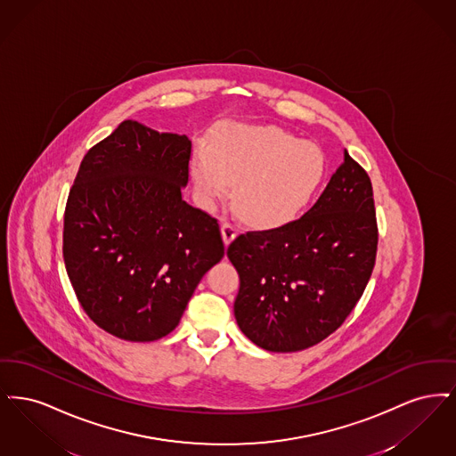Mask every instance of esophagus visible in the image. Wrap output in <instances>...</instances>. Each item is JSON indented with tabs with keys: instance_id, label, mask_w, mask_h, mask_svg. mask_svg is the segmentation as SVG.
<instances>
[{
	"instance_id": "esophagus-1",
	"label": "esophagus",
	"mask_w": 456,
	"mask_h": 456,
	"mask_svg": "<svg viewBox=\"0 0 456 456\" xmlns=\"http://www.w3.org/2000/svg\"><path fill=\"white\" fill-rule=\"evenodd\" d=\"M236 236H238L236 227L231 222H222V239H224L225 246H229Z\"/></svg>"
}]
</instances>
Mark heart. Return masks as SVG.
I'll use <instances>...</instances> for the list:
<instances>
[{
	"mask_svg": "<svg viewBox=\"0 0 456 456\" xmlns=\"http://www.w3.org/2000/svg\"><path fill=\"white\" fill-rule=\"evenodd\" d=\"M328 169L320 145L279 126L232 125L196 145L191 175L207 205L234 190V207L248 224L277 229L303 216Z\"/></svg>",
	"mask_w": 456,
	"mask_h": 456,
	"instance_id": "obj_1",
	"label": "heart"
}]
</instances>
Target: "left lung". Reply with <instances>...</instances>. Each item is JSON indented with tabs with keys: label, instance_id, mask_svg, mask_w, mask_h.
Here are the masks:
<instances>
[{
	"label": "left lung",
	"instance_id": "8db88e82",
	"mask_svg": "<svg viewBox=\"0 0 456 456\" xmlns=\"http://www.w3.org/2000/svg\"><path fill=\"white\" fill-rule=\"evenodd\" d=\"M378 225L368 173L346 151L313 208L279 229L240 234L227 248L239 273L234 316L270 352H297L346 322L372 273Z\"/></svg>",
	"mask_w": 456,
	"mask_h": 456
}]
</instances>
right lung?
Listing matches in <instances>:
<instances>
[{
	"label": "right lung",
	"mask_w": 456,
	"mask_h": 456,
	"mask_svg": "<svg viewBox=\"0 0 456 456\" xmlns=\"http://www.w3.org/2000/svg\"><path fill=\"white\" fill-rule=\"evenodd\" d=\"M191 142L126 119L88 151L66 201L63 256L88 318L128 342L171 333L224 256L217 220L188 205Z\"/></svg>",
	"instance_id": "1"
}]
</instances>
